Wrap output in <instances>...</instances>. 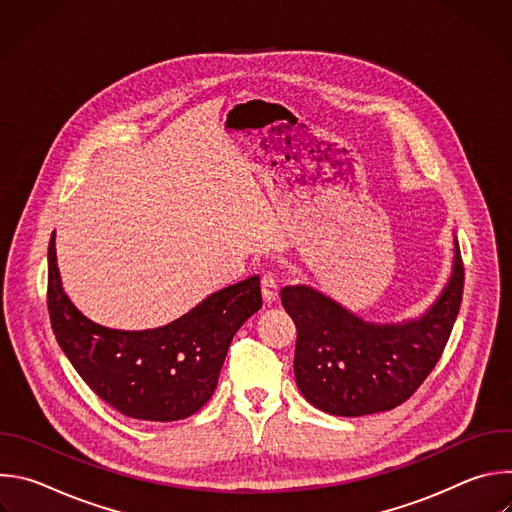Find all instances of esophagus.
<instances>
[{
	"label": "esophagus",
	"mask_w": 512,
	"mask_h": 512,
	"mask_svg": "<svg viewBox=\"0 0 512 512\" xmlns=\"http://www.w3.org/2000/svg\"><path fill=\"white\" fill-rule=\"evenodd\" d=\"M279 289H281V281L275 273H265L261 277V296L267 304H273L277 300Z\"/></svg>",
	"instance_id": "esophagus-1"
}]
</instances>
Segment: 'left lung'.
Returning <instances> with one entry per match:
<instances>
[{"label":"left lung","mask_w":512,"mask_h":512,"mask_svg":"<svg viewBox=\"0 0 512 512\" xmlns=\"http://www.w3.org/2000/svg\"><path fill=\"white\" fill-rule=\"evenodd\" d=\"M464 291L454 237L452 273L417 318L371 322L312 285H287L281 304L298 328L294 375L314 407L340 417L389 411L407 401L440 360Z\"/></svg>","instance_id":"left-lung-1"}]
</instances>
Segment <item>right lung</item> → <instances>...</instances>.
Segmentation results:
<instances>
[{"mask_svg": "<svg viewBox=\"0 0 512 512\" xmlns=\"http://www.w3.org/2000/svg\"><path fill=\"white\" fill-rule=\"evenodd\" d=\"M259 277L206 296L178 320L115 330L87 318L60 281L56 233L48 245V312L54 336L83 381L119 413L178 421L212 397L237 330L261 308Z\"/></svg>", "mask_w": 512, "mask_h": 512, "instance_id": "1", "label": "right lung"}]
</instances>
